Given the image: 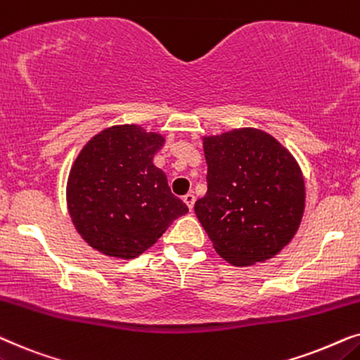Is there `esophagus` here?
<instances>
[{
    "label": "esophagus",
    "instance_id": "1",
    "mask_svg": "<svg viewBox=\"0 0 360 360\" xmlns=\"http://www.w3.org/2000/svg\"><path fill=\"white\" fill-rule=\"evenodd\" d=\"M183 200L186 204H188V207H189V210H193V207H194V202H195V195L193 194V193H188L183 198Z\"/></svg>",
    "mask_w": 360,
    "mask_h": 360
}]
</instances>
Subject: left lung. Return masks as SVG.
Instances as JSON below:
<instances>
[{"label": "left lung", "mask_w": 360, "mask_h": 360, "mask_svg": "<svg viewBox=\"0 0 360 360\" xmlns=\"http://www.w3.org/2000/svg\"><path fill=\"white\" fill-rule=\"evenodd\" d=\"M202 143L207 193L194 212L215 252L236 266L270 260L293 240L304 214L298 161L258 128H236Z\"/></svg>", "instance_id": "left-lung-1"}]
</instances>
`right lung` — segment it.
<instances>
[{
  "mask_svg": "<svg viewBox=\"0 0 360 360\" xmlns=\"http://www.w3.org/2000/svg\"><path fill=\"white\" fill-rule=\"evenodd\" d=\"M165 136L115 124L85 143L72 162L65 198L72 224L94 250L130 260L155 245L188 205L153 165Z\"/></svg>",
  "mask_w": 360,
  "mask_h": 360,
  "instance_id": "add662e5",
  "label": "right lung"
}]
</instances>
